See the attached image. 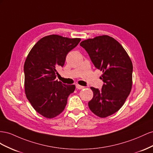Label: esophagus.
<instances>
[{
  "label": "esophagus",
  "mask_w": 153,
  "mask_h": 153,
  "mask_svg": "<svg viewBox=\"0 0 153 153\" xmlns=\"http://www.w3.org/2000/svg\"><path fill=\"white\" fill-rule=\"evenodd\" d=\"M76 87L77 89H79V90L84 88V86H81V85H76Z\"/></svg>",
  "instance_id": "obj_1"
}]
</instances>
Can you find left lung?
Masks as SVG:
<instances>
[{
  "mask_svg": "<svg viewBox=\"0 0 153 153\" xmlns=\"http://www.w3.org/2000/svg\"><path fill=\"white\" fill-rule=\"evenodd\" d=\"M88 54L91 62L102 71L100 77L102 89L91 87L94 97L88 102L90 110L104 118L120 110L132 87L133 64L123 47L107 35L88 39L80 43Z\"/></svg>",
  "mask_w": 153,
  "mask_h": 153,
  "instance_id": "8db88e82",
  "label": "left lung"
}]
</instances>
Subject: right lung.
<instances>
[{"label":"right lung","mask_w":153,"mask_h":153,"mask_svg":"<svg viewBox=\"0 0 153 153\" xmlns=\"http://www.w3.org/2000/svg\"><path fill=\"white\" fill-rule=\"evenodd\" d=\"M80 38L47 36L30 50L24 67L26 97L38 113L48 119L59 115L66 106L69 95L76 86L56 79L59 67H63L68 52Z\"/></svg>","instance_id":"right-lung-1"}]
</instances>
